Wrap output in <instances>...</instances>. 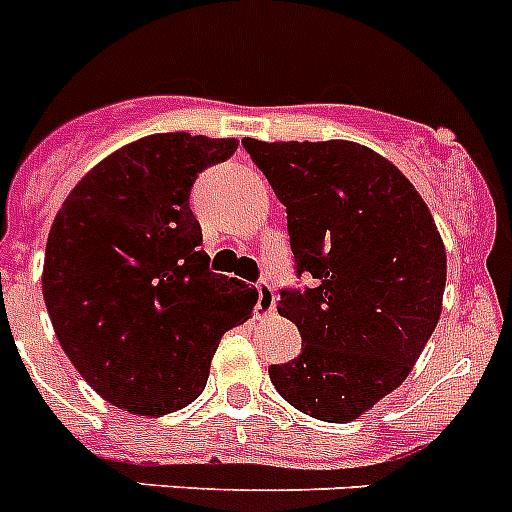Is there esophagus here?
Instances as JSON below:
<instances>
[{"label": "esophagus", "instance_id": "esophagus-1", "mask_svg": "<svg viewBox=\"0 0 512 512\" xmlns=\"http://www.w3.org/2000/svg\"><path fill=\"white\" fill-rule=\"evenodd\" d=\"M256 290H259V303H256V316L259 318H269L274 313V308H277V292H274V287L266 282V279H261V282H256Z\"/></svg>", "mask_w": 512, "mask_h": 512}]
</instances>
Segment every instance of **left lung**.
I'll list each match as a JSON object with an SVG mask.
<instances>
[{
  "mask_svg": "<svg viewBox=\"0 0 512 512\" xmlns=\"http://www.w3.org/2000/svg\"><path fill=\"white\" fill-rule=\"evenodd\" d=\"M243 147L287 207L295 272L279 292L303 352L272 365L279 396L323 422H352L412 373L440 318L445 248L396 165L344 139Z\"/></svg>",
  "mask_w": 512,
  "mask_h": 512,
  "instance_id": "left-lung-1",
  "label": "left lung"
}]
</instances>
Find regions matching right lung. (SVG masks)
<instances>
[{"mask_svg":"<svg viewBox=\"0 0 512 512\" xmlns=\"http://www.w3.org/2000/svg\"><path fill=\"white\" fill-rule=\"evenodd\" d=\"M238 139L152 134L95 165L61 204L43 259V300L72 365L113 406L160 417L207 386L222 334L256 287L214 274L189 207L204 168Z\"/></svg>","mask_w":512,"mask_h":512,"instance_id":"add662e5","label":"right lung"}]
</instances>
